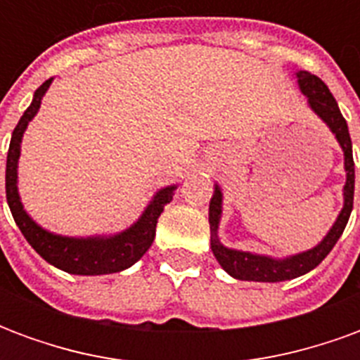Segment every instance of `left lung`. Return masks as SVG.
Masks as SVG:
<instances>
[{
	"label": "left lung",
	"mask_w": 360,
	"mask_h": 360,
	"mask_svg": "<svg viewBox=\"0 0 360 360\" xmlns=\"http://www.w3.org/2000/svg\"><path fill=\"white\" fill-rule=\"evenodd\" d=\"M297 84L301 89L302 96L307 98L309 108L314 111V115L322 119L335 141L340 144L343 152V169H345V185H343V208L338 214V218L330 227V231L324 235V239L314 245L312 249L302 250L297 255L276 258L268 255H257L249 250H239L226 247L219 241V221H221V212H224V193L218 183L214 185V195L210 200V210H208V221H210V245L214 257L219 262V266L235 279L243 281H287L299 276L309 274L314 270L322 260H324L333 245L343 233L347 226L349 216L353 210V195H355V164H353V146H351V136H349L347 121L343 119L340 111V105L335 102L332 92L328 90L324 82L318 77L310 75L309 71H297L295 73Z\"/></svg>",
	"instance_id": "1"
}]
</instances>
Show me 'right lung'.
Masks as SVG:
<instances>
[{"label": "right lung", "mask_w": 360, "mask_h": 360, "mask_svg": "<svg viewBox=\"0 0 360 360\" xmlns=\"http://www.w3.org/2000/svg\"><path fill=\"white\" fill-rule=\"evenodd\" d=\"M53 79L46 81L36 90L32 102L22 113L19 123L15 127L7 152V167H5V193L7 204L11 208L15 224L19 226L20 233L25 235L28 245L40 255V257L56 266L59 270L75 276H103V274H115L131 268L139 262L144 252L150 249L156 235V224L160 214L164 212L165 204H169L175 195L177 185L158 188L154 196L150 198L146 208L142 210L136 221L131 226L110 235H90V237H69L58 235L53 231L38 226L30 214L25 210L19 195V158L20 142L25 136L28 123L36 117V113L42 105V98L46 96Z\"/></svg>", "instance_id": "1"}]
</instances>
